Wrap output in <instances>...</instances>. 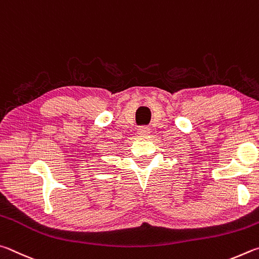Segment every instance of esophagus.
<instances>
[{
    "label": "esophagus",
    "mask_w": 259,
    "mask_h": 259,
    "mask_svg": "<svg viewBox=\"0 0 259 259\" xmlns=\"http://www.w3.org/2000/svg\"><path fill=\"white\" fill-rule=\"evenodd\" d=\"M138 134L142 135V137H147V135L150 134V128H149V127H140Z\"/></svg>",
    "instance_id": "esophagus-1"
}]
</instances>
